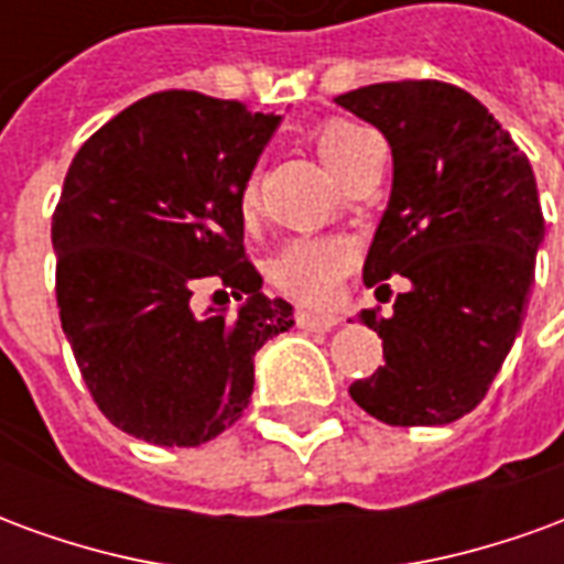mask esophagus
<instances>
[{
    "label": "esophagus",
    "mask_w": 564,
    "mask_h": 564,
    "mask_svg": "<svg viewBox=\"0 0 564 564\" xmlns=\"http://www.w3.org/2000/svg\"><path fill=\"white\" fill-rule=\"evenodd\" d=\"M338 323H341V317H335V314H311V311H299L295 314V326L307 332H329Z\"/></svg>",
    "instance_id": "34e87169"
}]
</instances>
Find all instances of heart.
<instances>
[{"label": "heart", "mask_w": 564, "mask_h": 564, "mask_svg": "<svg viewBox=\"0 0 564 564\" xmlns=\"http://www.w3.org/2000/svg\"><path fill=\"white\" fill-rule=\"evenodd\" d=\"M311 141L317 148L319 160L329 165L332 174L350 172L356 160L375 144V132L362 123L344 120V117H332L323 120L314 132ZM238 210L241 220H253L259 210V177L247 174L238 193ZM354 262V247L347 238L338 235H314V238H295L283 247L278 257L271 259L269 278L271 283L302 305H329L338 286H341L344 274L350 271Z\"/></svg>", "instance_id": "obj_1"}]
</instances>
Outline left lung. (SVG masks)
Returning a JSON list of instances; mask_svg holds the SVG:
<instances>
[{
	"instance_id": "1",
	"label": "left lung",
	"mask_w": 564,
	"mask_h": 564,
	"mask_svg": "<svg viewBox=\"0 0 564 564\" xmlns=\"http://www.w3.org/2000/svg\"><path fill=\"white\" fill-rule=\"evenodd\" d=\"M392 148V198L362 281L392 293L390 317L359 314L383 368L350 387L390 425H444L484 402L529 305L544 238L532 165L496 117L444 80H390L335 99ZM390 299V295H387Z\"/></svg>"
}]
</instances>
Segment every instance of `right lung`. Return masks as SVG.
I'll return each mask as SVG.
<instances>
[{"label":"right lung","mask_w":564,"mask_h":564,"mask_svg":"<svg viewBox=\"0 0 564 564\" xmlns=\"http://www.w3.org/2000/svg\"><path fill=\"white\" fill-rule=\"evenodd\" d=\"M278 127L193 90L144 96L80 144L51 223L56 307L93 402L160 447H198L241 416L253 356L293 326L245 253L238 193ZM198 285L248 302L198 315Z\"/></svg>","instance_id":"obj_1"}]
</instances>
